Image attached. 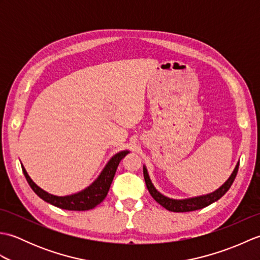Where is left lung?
<instances>
[{"instance_id":"left-lung-1","label":"left lung","mask_w":260,"mask_h":260,"mask_svg":"<svg viewBox=\"0 0 260 260\" xmlns=\"http://www.w3.org/2000/svg\"><path fill=\"white\" fill-rule=\"evenodd\" d=\"M238 169H239V163L237 164L233 174H231V176L227 180V182H225L222 186H220L217 191H214L213 193H210V194H207V196L185 199V200H173V199L164 197L152 184L151 179L147 174V170L145 167L143 168V174H144L145 183L148 189V192L151 193V196L153 197L154 200H155L158 204H161L162 207H164L165 209L169 210V211H172V212H189V211H194V210L206 208L209 206V204L215 202L222 196H224L225 192H227L230 189V186L233 185L237 176V173H238Z\"/></svg>"}]
</instances>
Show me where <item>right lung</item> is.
Listing matches in <instances>:
<instances>
[{
  "label": "right lung",
  "instance_id": "obj_1",
  "mask_svg": "<svg viewBox=\"0 0 260 260\" xmlns=\"http://www.w3.org/2000/svg\"><path fill=\"white\" fill-rule=\"evenodd\" d=\"M126 154H128V151L119 152L118 154H116L115 156L110 158V161L107 163L106 167H105L101 175L98 176V179L93 182L90 186H88L84 191L77 193V194L68 197H56L49 194L46 191L40 189V187L30 179V176L27 175L26 171L23 167H22V171H23V174L25 176L27 183L31 186V189L35 191L36 194L40 197L42 200H45L46 202L60 209L71 210V211H86V210H90L98 206V204L103 202L104 199L106 198L110 184H112L115 176L116 170H117V167L119 162L121 161V158L125 157Z\"/></svg>",
  "mask_w": 260,
  "mask_h": 260
}]
</instances>
